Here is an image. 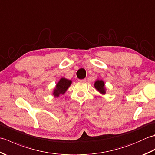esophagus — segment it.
I'll return each mask as SVG.
<instances>
[{"instance_id":"1","label":"esophagus","mask_w":155,"mask_h":155,"mask_svg":"<svg viewBox=\"0 0 155 155\" xmlns=\"http://www.w3.org/2000/svg\"><path fill=\"white\" fill-rule=\"evenodd\" d=\"M79 81L81 82V83H85V82H86V79H81Z\"/></svg>"}]
</instances>
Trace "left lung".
Masks as SVG:
<instances>
[{
	"mask_svg": "<svg viewBox=\"0 0 155 155\" xmlns=\"http://www.w3.org/2000/svg\"><path fill=\"white\" fill-rule=\"evenodd\" d=\"M94 87L102 94L106 93V88L104 87V83L102 80H97L94 83Z\"/></svg>",
	"mask_w": 155,
	"mask_h": 155,
	"instance_id": "obj_1",
	"label": "left lung"
}]
</instances>
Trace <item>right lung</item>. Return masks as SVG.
<instances>
[{
    "label": "right lung",
    "instance_id": "right-lung-1",
    "mask_svg": "<svg viewBox=\"0 0 155 155\" xmlns=\"http://www.w3.org/2000/svg\"><path fill=\"white\" fill-rule=\"evenodd\" d=\"M72 81L68 80L65 78H61L60 81L56 84V87L53 91V95L55 97H58L61 94H64L71 86Z\"/></svg>",
    "mask_w": 155,
    "mask_h": 155
}]
</instances>
